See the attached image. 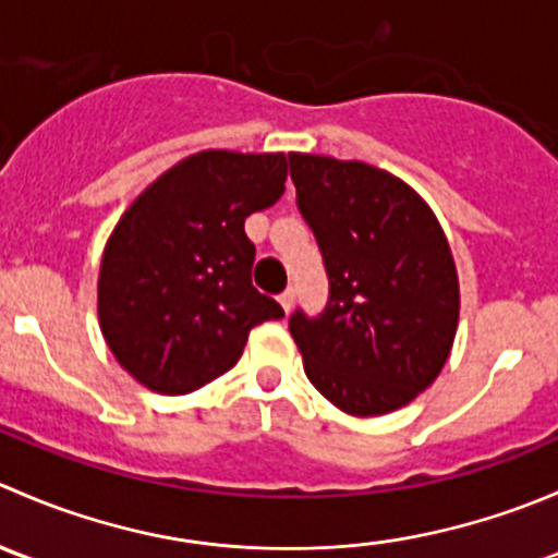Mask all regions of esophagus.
Masks as SVG:
<instances>
[{"label":"esophagus","mask_w":558,"mask_h":558,"mask_svg":"<svg viewBox=\"0 0 558 558\" xmlns=\"http://www.w3.org/2000/svg\"><path fill=\"white\" fill-rule=\"evenodd\" d=\"M294 300H296V291L291 289V286H289V289L283 291V294L278 296V302H280V305H283V311H286V313H289L291 307H294Z\"/></svg>","instance_id":"esophagus-1"}]
</instances>
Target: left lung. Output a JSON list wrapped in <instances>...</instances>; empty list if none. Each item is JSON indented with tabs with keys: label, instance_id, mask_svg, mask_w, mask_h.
<instances>
[{
	"label": "left lung",
	"instance_id": "obj_1",
	"mask_svg": "<svg viewBox=\"0 0 558 558\" xmlns=\"http://www.w3.org/2000/svg\"><path fill=\"white\" fill-rule=\"evenodd\" d=\"M289 165L329 275L326 311L289 320L307 378L348 415L404 408L442 373L459 326L446 232L397 174L315 154Z\"/></svg>",
	"mask_w": 558,
	"mask_h": 558
}]
</instances>
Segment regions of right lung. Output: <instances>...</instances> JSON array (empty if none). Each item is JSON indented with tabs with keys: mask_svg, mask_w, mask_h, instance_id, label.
Masks as SVG:
<instances>
[{
	"mask_svg": "<svg viewBox=\"0 0 558 558\" xmlns=\"http://www.w3.org/2000/svg\"><path fill=\"white\" fill-rule=\"evenodd\" d=\"M286 154L199 150L161 172L102 253L99 329L116 362L156 393H189L243 356L283 307L251 283V213L286 191Z\"/></svg>",
	"mask_w": 558,
	"mask_h": 558,
	"instance_id": "1",
	"label": "right lung"
}]
</instances>
